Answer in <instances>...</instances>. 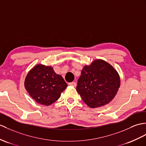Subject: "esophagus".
Masks as SVG:
<instances>
[{"instance_id":"esophagus-1","label":"esophagus","mask_w":146,"mask_h":146,"mask_svg":"<svg viewBox=\"0 0 146 146\" xmlns=\"http://www.w3.org/2000/svg\"><path fill=\"white\" fill-rule=\"evenodd\" d=\"M69 85H70V86H72V87H76V85H76V83L74 82H72L69 83Z\"/></svg>"}]
</instances>
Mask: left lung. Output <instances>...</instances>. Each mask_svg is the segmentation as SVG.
<instances>
[{
    "label": "left lung",
    "instance_id": "8db88e82",
    "mask_svg": "<svg viewBox=\"0 0 146 146\" xmlns=\"http://www.w3.org/2000/svg\"><path fill=\"white\" fill-rule=\"evenodd\" d=\"M120 87V77L111 65L96 59L85 66L78 80L77 92L89 107L107 105L115 98Z\"/></svg>",
    "mask_w": 146,
    "mask_h": 146
}]
</instances>
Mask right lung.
<instances>
[{
  "instance_id": "obj_1",
  "label": "right lung",
  "mask_w": 146,
  "mask_h": 146,
  "mask_svg": "<svg viewBox=\"0 0 146 146\" xmlns=\"http://www.w3.org/2000/svg\"><path fill=\"white\" fill-rule=\"evenodd\" d=\"M25 88L38 104L48 106L58 100L67 87L62 77L55 73L51 66L37 64L27 74Z\"/></svg>"
}]
</instances>
